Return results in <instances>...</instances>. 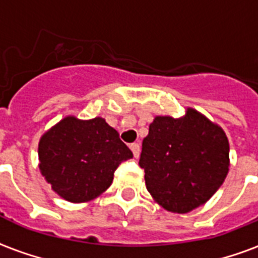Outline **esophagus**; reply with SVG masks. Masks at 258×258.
Segmentation results:
<instances>
[{"mask_svg": "<svg viewBox=\"0 0 258 258\" xmlns=\"http://www.w3.org/2000/svg\"><path fill=\"white\" fill-rule=\"evenodd\" d=\"M130 149L133 151L134 157L139 158V154H141V146L138 145V143H133V145L130 146Z\"/></svg>", "mask_w": 258, "mask_h": 258, "instance_id": "obj_1", "label": "esophagus"}]
</instances>
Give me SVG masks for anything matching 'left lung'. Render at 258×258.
<instances>
[{"instance_id": "1", "label": "left lung", "mask_w": 258, "mask_h": 258, "mask_svg": "<svg viewBox=\"0 0 258 258\" xmlns=\"http://www.w3.org/2000/svg\"><path fill=\"white\" fill-rule=\"evenodd\" d=\"M139 166L146 187L162 208L188 213L208 202L229 171L224 130L187 108L178 119L157 116L143 139Z\"/></svg>"}]
</instances>
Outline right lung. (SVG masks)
<instances>
[{
	"instance_id": "right-lung-1",
	"label": "right lung",
	"mask_w": 258,
	"mask_h": 258,
	"mask_svg": "<svg viewBox=\"0 0 258 258\" xmlns=\"http://www.w3.org/2000/svg\"><path fill=\"white\" fill-rule=\"evenodd\" d=\"M133 153L103 117L80 120L67 116L38 143L40 171L54 192L80 204L111 186L113 172Z\"/></svg>"
}]
</instances>
